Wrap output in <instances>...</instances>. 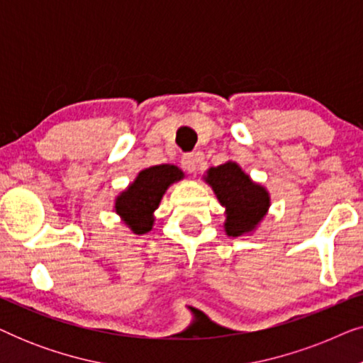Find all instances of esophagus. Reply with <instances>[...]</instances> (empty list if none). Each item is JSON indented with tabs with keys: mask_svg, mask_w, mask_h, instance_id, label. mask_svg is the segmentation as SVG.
Segmentation results:
<instances>
[{
	"mask_svg": "<svg viewBox=\"0 0 363 363\" xmlns=\"http://www.w3.org/2000/svg\"><path fill=\"white\" fill-rule=\"evenodd\" d=\"M182 165L185 170H188L190 173H195L198 168L196 155H193V153H185V155L182 157Z\"/></svg>",
	"mask_w": 363,
	"mask_h": 363,
	"instance_id": "esophagus-1",
	"label": "esophagus"
}]
</instances>
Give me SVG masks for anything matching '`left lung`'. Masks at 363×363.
<instances>
[{
    "mask_svg": "<svg viewBox=\"0 0 363 363\" xmlns=\"http://www.w3.org/2000/svg\"><path fill=\"white\" fill-rule=\"evenodd\" d=\"M203 178L225 208L228 236L251 235L264 220L271 206L269 191L261 183L252 182L236 162L228 160L223 165L208 168Z\"/></svg>",
    "mask_w": 363,
    "mask_h": 363,
    "instance_id": "1",
    "label": "left lung"
}]
</instances>
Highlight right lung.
<instances>
[{
  "label": "right lung",
  "instance_id": "obj_1",
  "mask_svg": "<svg viewBox=\"0 0 363 363\" xmlns=\"http://www.w3.org/2000/svg\"><path fill=\"white\" fill-rule=\"evenodd\" d=\"M183 178L185 173L182 168L172 163L143 168L135 180L118 193L113 210L135 235H145L152 231L155 221L153 213L160 205L165 191Z\"/></svg>",
  "mask_w": 363,
  "mask_h": 363
}]
</instances>
